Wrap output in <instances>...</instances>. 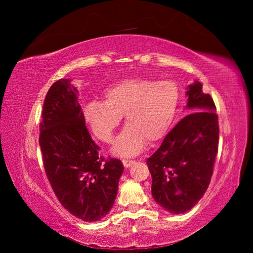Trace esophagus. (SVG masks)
Returning <instances> with one entry per match:
<instances>
[{"instance_id": "esophagus-1", "label": "esophagus", "mask_w": 253, "mask_h": 253, "mask_svg": "<svg viewBox=\"0 0 253 253\" xmlns=\"http://www.w3.org/2000/svg\"><path fill=\"white\" fill-rule=\"evenodd\" d=\"M122 164H124V166L126 168H129L131 166H133L135 164L134 160H127V159H124L122 160Z\"/></svg>"}]
</instances>
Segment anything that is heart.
<instances>
[{
	"label": "heart",
	"instance_id": "1",
	"mask_svg": "<svg viewBox=\"0 0 253 253\" xmlns=\"http://www.w3.org/2000/svg\"><path fill=\"white\" fill-rule=\"evenodd\" d=\"M179 97L178 86L172 81L125 79L104 91V102H88L84 118L99 140L111 143L126 115V126L115 141L113 154L132 157L144 150L147 140L157 141L169 131Z\"/></svg>",
	"mask_w": 253,
	"mask_h": 253
}]
</instances>
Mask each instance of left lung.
Masks as SVG:
<instances>
[{
    "label": "left lung",
    "mask_w": 253,
    "mask_h": 253,
    "mask_svg": "<svg viewBox=\"0 0 253 253\" xmlns=\"http://www.w3.org/2000/svg\"><path fill=\"white\" fill-rule=\"evenodd\" d=\"M189 115L168 134L147 159L152 176V196L174 214L191 210L209 187L218 150L216 108L203 84L187 87Z\"/></svg>",
    "instance_id": "8db88e82"
}]
</instances>
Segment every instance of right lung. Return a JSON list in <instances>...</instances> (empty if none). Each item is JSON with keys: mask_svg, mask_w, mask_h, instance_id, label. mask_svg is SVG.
<instances>
[{"mask_svg": "<svg viewBox=\"0 0 253 253\" xmlns=\"http://www.w3.org/2000/svg\"><path fill=\"white\" fill-rule=\"evenodd\" d=\"M39 143L45 173L59 202L84 221L103 218L113 208L124 172L119 159L99 156L70 79H60L45 97Z\"/></svg>", "mask_w": 253, "mask_h": 253, "instance_id": "right-lung-1", "label": "right lung"}]
</instances>
